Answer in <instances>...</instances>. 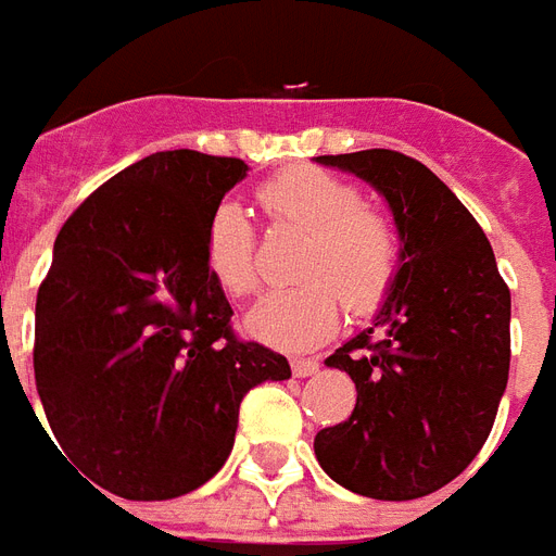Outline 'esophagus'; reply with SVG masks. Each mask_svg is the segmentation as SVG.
<instances>
[{"mask_svg":"<svg viewBox=\"0 0 556 556\" xmlns=\"http://www.w3.org/2000/svg\"><path fill=\"white\" fill-rule=\"evenodd\" d=\"M318 372V362L315 358H292V376L306 379V376H315Z\"/></svg>","mask_w":556,"mask_h":556,"instance_id":"esophagus-1","label":"esophagus"}]
</instances>
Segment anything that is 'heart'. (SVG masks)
<instances>
[{"label":"heart","instance_id":"b5f03b06","mask_svg":"<svg viewBox=\"0 0 556 556\" xmlns=\"http://www.w3.org/2000/svg\"><path fill=\"white\" fill-rule=\"evenodd\" d=\"M261 206L278 224L306 232L295 287L252 306L247 330L281 350H309L339 330L341 294L350 313H372L399 269L396 226L362 192L318 166H292L261 186ZM255 226L238 203L215 206L206 224V266L217 287L247 299L257 287Z\"/></svg>","mask_w":556,"mask_h":556}]
</instances>
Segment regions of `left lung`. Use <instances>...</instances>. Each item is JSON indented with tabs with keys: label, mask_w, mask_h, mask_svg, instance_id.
<instances>
[{
	"label": "left lung",
	"mask_w": 556,
	"mask_h": 556,
	"mask_svg": "<svg viewBox=\"0 0 556 556\" xmlns=\"http://www.w3.org/2000/svg\"><path fill=\"white\" fill-rule=\"evenodd\" d=\"M388 201L399 269L372 324L327 358L355 381L348 421L318 430L330 479L372 500H416L482 451L508 384L510 292L485 232L419 160L390 149L315 157Z\"/></svg>",
	"instance_id": "8db88e82"
}]
</instances>
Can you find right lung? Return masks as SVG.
Segmentation results:
<instances>
[{
  "label": "right lung",
  "instance_id": "right-lung-1",
  "mask_svg": "<svg viewBox=\"0 0 556 556\" xmlns=\"http://www.w3.org/2000/svg\"><path fill=\"white\" fill-rule=\"evenodd\" d=\"M250 166L137 160L65 220L37 292L34 372L53 439L123 500L184 496L224 468L243 396L290 362L229 327L206 224Z\"/></svg>",
  "mask_w": 556,
  "mask_h": 556
}]
</instances>
